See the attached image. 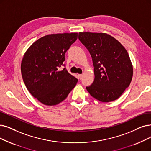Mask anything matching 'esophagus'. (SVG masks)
Listing matches in <instances>:
<instances>
[{
  "label": "esophagus",
  "instance_id": "1",
  "mask_svg": "<svg viewBox=\"0 0 151 151\" xmlns=\"http://www.w3.org/2000/svg\"><path fill=\"white\" fill-rule=\"evenodd\" d=\"M82 76H83V75H82V74H78V79H82Z\"/></svg>",
  "mask_w": 151,
  "mask_h": 151
}]
</instances>
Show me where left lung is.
<instances>
[{
	"instance_id": "obj_1",
	"label": "left lung",
	"mask_w": 151,
	"mask_h": 151,
	"mask_svg": "<svg viewBox=\"0 0 151 151\" xmlns=\"http://www.w3.org/2000/svg\"><path fill=\"white\" fill-rule=\"evenodd\" d=\"M79 39L92 58L95 79L86 87L93 98L102 102L118 99L128 87L132 65L123 46L106 33L80 32Z\"/></svg>"
}]
</instances>
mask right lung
Here are the masks:
<instances>
[{
	"instance_id": "1",
	"label": "right lung",
	"mask_w": 151,
	"mask_h": 151,
	"mask_svg": "<svg viewBox=\"0 0 151 151\" xmlns=\"http://www.w3.org/2000/svg\"><path fill=\"white\" fill-rule=\"evenodd\" d=\"M77 39V33L48 35L38 39L26 51L21 64L27 89L46 105H55L67 98L78 79L64 68L65 53Z\"/></svg>"
}]
</instances>
